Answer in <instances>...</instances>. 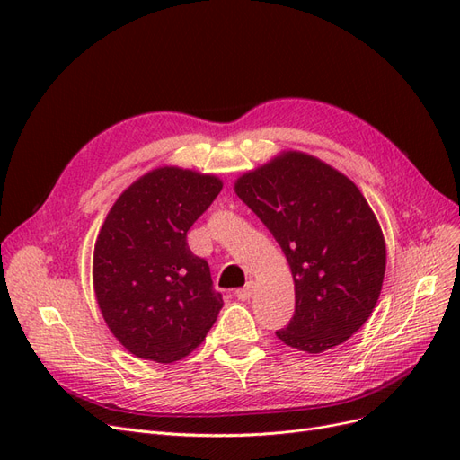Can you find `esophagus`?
<instances>
[{
  "mask_svg": "<svg viewBox=\"0 0 460 460\" xmlns=\"http://www.w3.org/2000/svg\"><path fill=\"white\" fill-rule=\"evenodd\" d=\"M252 294H253V284L249 282L245 288L235 291V297H238L240 301H249V297H252Z\"/></svg>",
  "mask_w": 460,
  "mask_h": 460,
  "instance_id": "esophagus-1",
  "label": "esophagus"
}]
</instances>
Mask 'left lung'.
Masks as SVG:
<instances>
[{
  "instance_id": "8db88e82",
  "label": "left lung",
  "mask_w": 460,
  "mask_h": 460,
  "mask_svg": "<svg viewBox=\"0 0 460 460\" xmlns=\"http://www.w3.org/2000/svg\"><path fill=\"white\" fill-rule=\"evenodd\" d=\"M234 191L288 259L296 313L276 336L305 353L349 340L372 314L385 274V240L368 201L338 169L280 151L243 172Z\"/></svg>"
}]
</instances>
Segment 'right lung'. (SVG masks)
<instances>
[{"label":"right lung","mask_w":460,"mask_h":460,"mask_svg":"<svg viewBox=\"0 0 460 460\" xmlns=\"http://www.w3.org/2000/svg\"><path fill=\"white\" fill-rule=\"evenodd\" d=\"M222 190L217 174L157 166L124 190L93 245V291L107 328L134 357L184 358L205 340L222 296L186 234Z\"/></svg>","instance_id":"1"}]
</instances>
